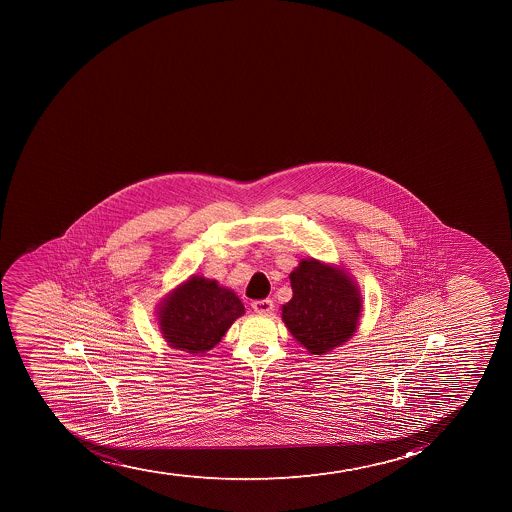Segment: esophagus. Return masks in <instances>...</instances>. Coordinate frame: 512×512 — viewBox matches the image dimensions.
Here are the masks:
<instances>
[{
  "instance_id": "obj_1",
  "label": "esophagus",
  "mask_w": 512,
  "mask_h": 512,
  "mask_svg": "<svg viewBox=\"0 0 512 512\" xmlns=\"http://www.w3.org/2000/svg\"><path fill=\"white\" fill-rule=\"evenodd\" d=\"M252 309L260 315H269L274 310V302L269 299L255 300L252 304Z\"/></svg>"
}]
</instances>
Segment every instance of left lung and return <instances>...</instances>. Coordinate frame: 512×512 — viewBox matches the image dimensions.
Returning a JSON list of instances; mask_svg holds the SVG:
<instances>
[{"label":"left lung","mask_w":512,"mask_h":512,"mask_svg":"<svg viewBox=\"0 0 512 512\" xmlns=\"http://www.w3.org/2000/svg\"><path fill=\"white\" fill-rule=\"evenodd\" d=\"M289 279L294 295L282 305V320L309 354L327 355L354 337L362 295L342 265L300 260Z\"/></svg>","instance_id":"obj_1"}]
</instances>
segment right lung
<instances>
[{"instance_id":"add662e5","label":"right lung","mask_w":512,"mask_h":512,"mask_svg":"<svg viewBox=\"0 0 512 512\" xmlns=\"http://www.w3.org/2000/svg\"><path fill=\"white\" fill-rule=\"evenodd\" d=\"M157 309L158 330L168 347L192 355L212 350L245 314L232 289L195 274L170 290Z\"/></svg>"}]
</instances>
